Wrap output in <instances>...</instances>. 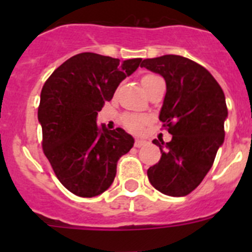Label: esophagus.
Here are the masks:
<instances>
[{
  "instance_id": "esophagus-1",
  "label": "esophagus",
  "mask_w": 252,
  "mask_h": 252,
  "mask_svg": "<svg viewBox=\"0 0 252 252\" xmlns=\"http://www.w3.org/2000/svg\"><path fill=\"white\" fill-rule=\"evenodd\" d=\"M146 140H142V139H136V141H135V146L136 148H141V146H144L146 144Z\"/></svg>"
}]
</instances>
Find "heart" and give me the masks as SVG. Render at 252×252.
Listing matches in <instances>:
<instances>
[{"instance_id": "obj_1", "label": "heart", "mask_w": 252, "mask_h": 252, "mask_svg": "<svg viewBox=\"0 0 252 252\" xmlns=\"http://www.w3.org/2000/svg\"><path fill=\"white\" fill-rule=\"evenodd\" d=\"M159 78L158 75L155 74H146L142 77L141 83L142 87H145L149 82L154 81V79H157ZM122 122L126 127L128 128L130 131H133V132H139V131L142 130V127L148 124V117L142 115H126L124 116V119H122Z\"/></svg>"}]
</instances>
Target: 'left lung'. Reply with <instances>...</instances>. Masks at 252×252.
<instances>
[{
  "mask_svg": "<svg viewBox=\"0 0 252 252\" xmlns=\"http://www.w3.org/2000/svg\"><path fill=\"white\" fill-rule=\"evenodd\" d=\"M141 66L165 79L159 120L173 135L165 145L153 141L161 158L148 169V178L162 194L183 197L201 184L223 144L224 93L204 66L188 58L162 55L142 60Z\"/></svg>",
  "mask_w": 252,
  "mask_h": 252,
  "instance_id": "1",
  "label": "left lung"
}]
</instances>
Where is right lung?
<instances>
[{"instance_id":"add662e5","label":"right lung","mask_w":252,"mask_h":252,"mask_svg":"<svg viewBox=\"0 0 252 252\" xmlns=\"http://www.w3.org/2000/svg\"><path fill=\"white\" fill-rule=\"evenodd\" d=\"M141 58L124 60L81 53L48 78L37 110L43 150L59 182L78 197L91 198L110 188L117 161L133 146L122 128L107 130L97 115Z\"/></svg>"}]
</instances>
